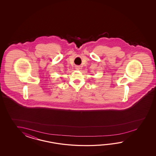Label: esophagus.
I'll use <instances>...</instances> for the list:
<instances>
[{"label":"esophagus","instance_id":"1","mask_svg":"<svg viewBox=\"0 0 156 156\" xmlns=\"http://www.w3.org/2000/svg\"><path fill=\"white\" fill-rule=\"evenodd\" d=\"M79 69H80L79 66L76 67V70H79Z\"/></svg>","mask_w":156,"mask_h":156}]
</instances>
